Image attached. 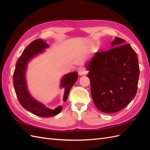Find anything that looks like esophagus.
Segmentation results:
<instances>
[{
  "mask_svg": "<svg viewBox=\"0 0 150 150\" xmlns=\"http://www.w3.org/2000/svg\"><path fill=\"white\" fill-rule=\"evenodd\" d=\"M78 74L80 76H83V75H84L86 74V71L85 69V68L83 67H80L78 68Z\"/></svg>",
  "mask_w": 150,
  "mask_h": 150,
  "instance_id": "34e87169",
  "label": "esophagus"
}]
</instances>
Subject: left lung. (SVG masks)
Wrapping results in <instances>:
<instances>
[{
	"label": "left lung",
	"mask_w": 150,
	"mask_h": 150,
	"mask_svg": "<svg viewBox=\"0 0 150 150\" xmlns=\"http://www.w3.org/2000/svg\"><path fill=\"white\" fill-rule=\"evenodd\" d=\"M125 40L115 38L111 49L96 52L85 66L93 102L99 110L114 113L123 109L137 93L139 68L137 54Z\"/></svg>",
	"instance_id": "1"
}]
</instances>
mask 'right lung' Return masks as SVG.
<instances>
[{
	"instance_id": "add662e5",
	"label": "right lung",
	"mask_w": 150,
	"mask_h": 150,
	"mask_svg": "<svg viewBox=\"0 0 150 150\" xmlns=\"http://www.w3.org/2000/svg\"><path fill=\"white\" fill-rule=\"evenodd\" d=\"M49 47V44L42 39H37L32 42L24 50L21 56L17 62L13 72V86L21 106L33 114L40 117H51L59 113L62 107L59 106L55 109H51L34 99L30 94L26 81V71L28 63L44 52L45 49ZM78 74L74 71L63 76L60 82V88H64L63 101H66L71 88L78 79Z\"/></svg>"
}]
</instances>
